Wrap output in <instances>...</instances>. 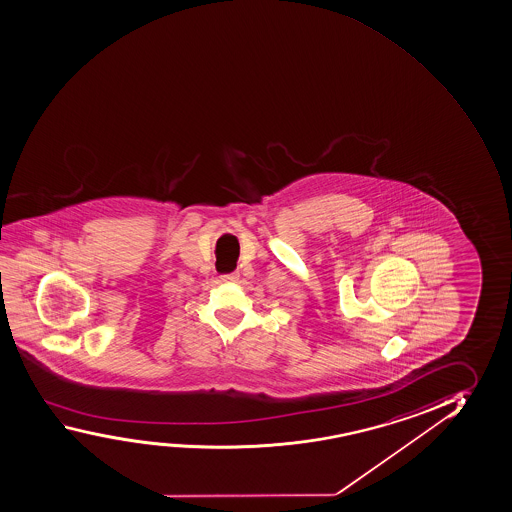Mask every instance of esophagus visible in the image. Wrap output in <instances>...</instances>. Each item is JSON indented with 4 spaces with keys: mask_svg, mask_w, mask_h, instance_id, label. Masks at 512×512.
Wrapping results in <instances>:
<instances>
[{
    "mask_svg": "<svg viewBox=\"0 0 512 512\" xmlns=\"http://www.w3.org/2000/svg\"><path fill=\"white\" fill-rule=\"evenodd\" d=\"M222 281H226V283H235V281H238L237 272H235V274L222 275Z\"/></svg>",
    "mask_w": 512,
    "mask_h": 512,
    "instance_id": "34e87169",
    "label": "esophagus"
}]
</instances>
